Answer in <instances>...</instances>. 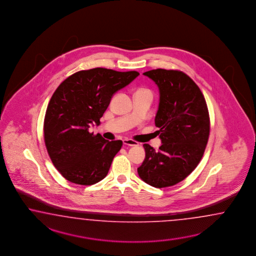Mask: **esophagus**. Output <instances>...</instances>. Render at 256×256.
Returning a JSON list of instances; mask_svg holds the SVG:
<instances>
[{"mask_svg":"<svg viewBox=\"0 0 256 256\" xmlns=\"http://www.w3.org/2000/svg\"><path fill=\"white\" fill-rule=\"evenodd\" d=\"M123 144L124 146H138V144L137 142L133 140H130V138H124L123 140Z\"/></svg>","mask_w":256,"mask_h":256,"instance_id":"esophagus-1","label":"esophagus"}]
</instances>
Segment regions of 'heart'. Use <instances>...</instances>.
Returning <instances> with one entry per match:
<instances>
[{"instance_id":"1","label":"heart","mask_w":256,"mask_h":256,"mask_svg":"<svg viewBox=\"0 0 256 256\" xmlns=\"http://www.w3.org/2000/svg\"><path fill=\"white\" fill-rule=\"evenodd\" d=\"M142 91H149V90H144V88H140V90H137V92H142Z\"/></svg>"}]
</instances>
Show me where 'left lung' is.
Returning a JSON list of instances; mask_svg holds the SVG:
<instances>
[{
	"label": "left lung",
	"mask_w": 256,
	"mask_h": 256,
	"mask_svg": "<svg viewBox=\"0 0 256 256\" xmlns=\"http://www.w3.org/2000/svg\"><path fill=\"white\" fill-rule=\"evenodd\" d=\"M158 86L154 123L162 146L158 151L144 144L146 158L140 178L156 188L184 180L198 165L210 135L207 104L200 88L180 70L156 69L144 74Z\"/></svg>",
	"instance_id": "8db88e82"
}]
</instances>
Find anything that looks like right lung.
Wrapping results in <instances>:
<instances>
[{
	"instance_id": "right-lung-1",
	"label": "right lung",
	"mask_w": 256,
	"mask_h": 256,
	"mask_svg": "<svg viewBox=\"0 0 256 256\" xmlns=\"http://www.w3.org/2000/svg\"><path fill=\"white\" fill-rule=\"evenodd\" d=\"M138 74L105 68L80 70L56 90L46 112L44 135L51 161L66 180L91 186L106 177L123 142H109L88 128L100 124L114 94Z\"/></svg>"
}]
</instances>
